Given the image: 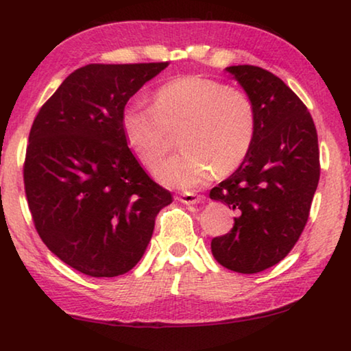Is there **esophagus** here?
<instances>
[{
    "label": "esophagus",
    "instance_id": "1",
    "mask_svg": "<svg viewBox=\"0 0 351 351\" xmlns=\"http://www.w3.org/2000/svg\"><path fill=\"white\" fill-rule=\"evenodd\" d=\"M178 199H180L182 204L190 206V204L201 203V201H203V197H201V195H197V193H192V192H186V193H182Z\"/></svg>",
    "mask_w": 351,
    "mask_h": 351
}]
</instances>
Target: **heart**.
<instances>
[{"label":"heart","instance_id":"heart-1","mask_svg":"<svg viewBox=\"0 0 351 351\" xmlns=\"http://www.w3.org/2000/svg\"><path fill=\"white\" fill-rule=\"evenodd\" d=\"M121 127L128 147L147 167H154L180 132L184 150L154 170L162 184L197 187L218 175L232 173L245 162L257 133L252 100L237 88L199 75L170 80L153 96V106L127 104Z\"/></svg>","mask_w":351,"mask_h":351}]
</instances>
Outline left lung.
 Returning a JSON list of instances; mask_svg holds the SVG:
<instances>
[{
	"instance_id": "1",
	"label": "left lung",
	"mask_w": 351,
	"mask_h": 351,
	"mask_svg": "<svg viewBox=\"0 0 351 351\" xmlns=\"http://www.w3.org/2000/svg\"><path fill=\"white\" fill-rule=\"evenodd\" d=\"M252 100L257 133L239 169L210 190V199L237 212L229 234L215 237L212 255L241 274L265 271L287 257L304 230L317 189V133L304 102L269 71L226 68Z\"/></svg>"
}]
</instances>
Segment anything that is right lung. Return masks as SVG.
Returning a JSON list of instances; mask_svg holds the SVG:
<instances>
[{
	"mask_svg": "<svg viewBox=\"0 0 351 351\" xmlns=\"http://www.w3.org/2000/svg\"><path fill=\"white\" fill-rule=\"evenodd\" d=\"M169 63L86 64L41 106L29 133L25 189L35 229L63 263L116 277L145 254L171 195L128 148L121 114Z\"/></svg>",
	"mask_w": 351,
	"mask_h": 351,
	"instance_id": "right-lung-1",
	"label": "right lung"
}]
</instances>
